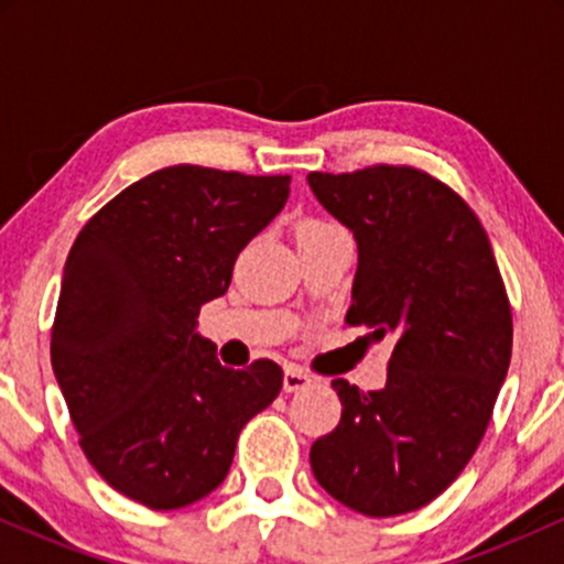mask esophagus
I'll use <instances>...</instances> for the list:
<instances>
[{"label": "esophagus", "mask_w": 564, "mask_h": 564, "mask_svg": "<svg viewBox=\"0 0 564 564\" xmlns=\"http://www.w3.org/2000/svg\"><path fill=\"white\" fill-rule=\"evenodd\" d=\"M313 381L315 379L310 377V373L300 366H286V371H283V390H286V392L304 390V387H310Z\"/></svg>", "instance_id": "obj_1"}]
</instances>
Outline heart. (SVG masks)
Returning <instances> with one entry per match:
<instances>
[{
	"mask_svg": "<svg viewBox=\"0 0 564 564\" xmlns=\"http://www.w3.org/2000/svg\"><path fill=\"white\" fill-rule=\"evenodd\" d=\"M332 230H339V225L328 223V219H321V217H304L300 219V225H296V241L310 236H323V232H332Z\"/></svg>",
	"mask_w": 564,
	"mask_h": 564,
	"instance_id": "1",
	"label": "heart"
}]
</instances>
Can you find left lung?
<instances>
[{"label": "left lung", "instance_id": "8db88e82", "mask_svg": "<svg viewBox=\"0 0 564 564\" xmlns=\"http://www.w3.org/2000/svg\"><path fill=\"white\" fill-rule=\"evenodd\" d=\"M307 180L358 241L345 321L392 339L384 390L332 381L341 419L313 443L310 467L360 514H408L462 475L488 430L511 358L507 286L471 206L424 170Z\"/></svg>", "mask_w": 564, "mask_h": 564}]
</instances>
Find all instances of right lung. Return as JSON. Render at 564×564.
I'll return each mask as SVG.
<instances>
[{
	"instance_id": "add662e5",
	"label": "right lung",
	"mask_w": 564,
	"mask_h": 564,
	"mask_svg": "<svg viewBox=\"0 0 564 564\" xmlns=\"http://www.w3.org/2000/svg\"><path fill=\"white\" fill-rule=\"evenodd\" d=\"M289 174L177 164L108 200L76 236L53 321V371L87 462L148 509H180L228 475L236 440L283 368L217 360L200 304L289 198Z\"/></svg>"
}]
</instances>
